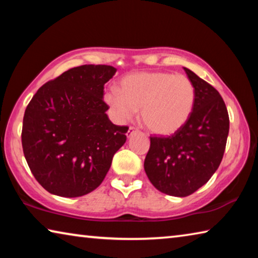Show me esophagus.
<instances>
[{"mask_svg":"<svg viewBox=\"0 0 258 258\" xmlns=\"http://www.w3.org/2000/svg\"><path fill=\"white\" fill-rule=\"evenodd\" d=\"M135 132H137V128L132 127V126H131V127L128 128V131H127V133H126V135H127V138H131Z\"/></svg>","mask_w":258,"mask_h":258,"instance_id":"obj_1","label":"esophagus"}]
</instances>
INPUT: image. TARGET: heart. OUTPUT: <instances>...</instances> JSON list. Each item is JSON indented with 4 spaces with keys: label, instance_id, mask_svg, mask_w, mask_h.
I'll return each instance as SVG.
<instances>
[{
    "label": "heart",
    "instance_id": "obj_1",
    "mask_svg": "<svg viewBox=\"0 0 258 258\" xmlns=\"http://www.w3.org/2000/svg\"><path fill=\"white\" fill-rule=\"evenodd\" d=\"M104 101L116 120L124 123L140 110L149 132L167 137L178 132L194 112L196 89L184 75L167 72H139L125 76L119 92L108 91Z\"/></svg>",
    "mask_w": 258,
    "mask_h": 258
}]
</instances>
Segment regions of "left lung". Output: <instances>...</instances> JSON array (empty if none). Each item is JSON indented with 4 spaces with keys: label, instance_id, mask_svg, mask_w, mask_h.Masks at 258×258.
<instances>
[{
    "label": "left lung",
    "instance_id": "8db88e82",
    "mask_svg": "<svg viewBox=\"0 0 258 258\" xmlns=\"http://www.w3.org/2000/svg\"><path fill=\"white\" fill-rule=\"evenodd\" d=\"M196 89L194 112L183 127L168 138H150L145 171L157 190L186 197L209 181L220 166L230 120L221 94L184 68Z\"/></svg>",
    "mask_w": 258,
    "mask_h": 258
}]
</instances>
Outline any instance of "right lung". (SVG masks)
<instances>
[{"instance_id": "1", "label": "right lung", "mask_w": 258, "mask_h": 258, "mask_svg": "<svg viewBox=\"0 0 258 258\" xmlns=\"http://www.w3.org/2000/svg\"><path fill=\"white\" fill-rule=\"evenodd\" d=\"M116 68L84 64L45 83L26 108L21 142L37 182L50 194L75 198L101 184L127 126L108 118L104 84Z\"/></svg>"}]
</instances>
